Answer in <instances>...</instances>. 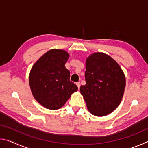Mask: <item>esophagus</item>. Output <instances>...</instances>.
<instances>
[{
    "instance_id": "1",
    "label": "esophagus",
    "mask_w": 148,
    "mask_h": 148,
    "mask_svg": "<svg viewBox=\"0 0 148 148\" xmlns=\"http://www.w3.org/2000/svg\"><path fill=\"white\" fill-rule=\"evenodd\" d=\"M76 86H77V87H78V89H79L80 86H81V85H80V83H79V82H77V83H76Z\"/></svg>"
}]
</instances>
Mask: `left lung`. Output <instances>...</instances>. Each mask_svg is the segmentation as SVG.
I'll list each match as a JSON object with an SVG mask.
<instances>
[{"label": "left lung", "mask_w": 148, "mask_h": 148, "mask_svg": "<svg viewBox=\"0 0 148 148\" xmlns=\"http://www.w3.org/2000/svg\"><path fill=\"white\" fill-rule=\"evenodd\" d=\"M85 77L80 92L90 113L99 117L111 114L121 102L126 84L118 63L108 55L92 53L86 59Z\"/></svg>", "instance_id": "1"}]
</instances>
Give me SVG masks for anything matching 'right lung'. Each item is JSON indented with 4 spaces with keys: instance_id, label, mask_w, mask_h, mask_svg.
Returning <instances> with one entry per match:
<instances>
[{
    "instance_id": "1",
    "label": "right lung",
    "mask_w": 148,
    "mask_h": 148,
    "mask_svg": "<svg viewBox=\"0 0 148 148\" xmlns=\"http://www.w3.org/2000/svg\"><path fill=\"white\" fill-rule=\"evenodd\" d=\"M69 54L53 49L44 54L32 66L29 86L32 95L42 106L49 110L61 108L77 87L70 81V71L65 67Z\"/></svg>"
}]
</instances>
